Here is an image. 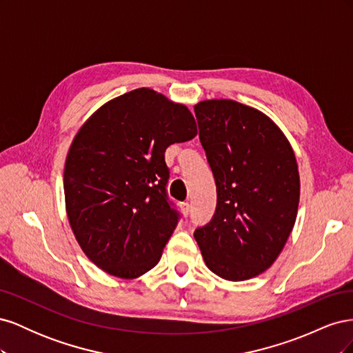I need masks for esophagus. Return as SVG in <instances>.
I'll use <instances>...</instances> for the list:
<instances>
[{"mask_svg": "<svg viewBox=\"0 0 353 353\" xmlns=\"http://www.w3.org/2000/svg\"><path fill=\"white\" fill-rule=\"evenodd\" d=\"M190 209H191V206H190V203H187V201H184V203H181V210H183V213H184V216H188V213H190Z\"/></svg>", "mask_w": 353, "mask_h": 353, "instance_id": "obj_1", "label": "esophagus"}]
</instances>
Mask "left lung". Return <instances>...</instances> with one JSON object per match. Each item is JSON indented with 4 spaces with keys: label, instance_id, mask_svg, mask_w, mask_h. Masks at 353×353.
<instances>
[{
    "label": "left lung",
    "instance_id": "8db88e82",
    "mask_svg": "<svg viewBox=\"0 0 353 353\" xmlns=\"http://www.w3.org/2000/svg\"><path fill=\"white\" fill-rule=\"evenodd\" d=\"M216 209L194 231L208 268L244 281L274 263L293 230L301 181L290 143L268 116L234 100L194 105Z\"/></svg>",
    "mask_w": 353,
    "mask_h": 353
}]
</instances>
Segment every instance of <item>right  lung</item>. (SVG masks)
Instances as JSON below:
<instances>
[{
    "instance_id": "1",
    "label": "right lung",
    "mask_w": 353,
    "mask_h": 353,
    "mask_svg": "<svg viewBox=\"0 0 353 353\" xmlns=\"http://www.w3.org/2000/svg\"><path fill=\"white\" fill-rule=\"evenodd\" d=\"M196 135L185 105L150 88L105 103L83 123L66 159V212L99 268L137 279L157 265L179 221L166 193L165 152Z\"/></svg>"
}]
</instances>
